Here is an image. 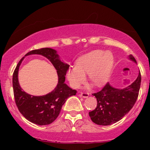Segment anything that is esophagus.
<instances>
[{
	"label": "esophagus",
	"mask_w": 150,
	"mask_h": 150,
	"mask_svg": "<svg viewBox=\"0 0 150 150\" xmlns=\"http://www.w3.org/2000/svg\"><path fill=\"white\" fill-rule=\"evenodd\" d=\"M89 93L88 92H81L80 93V97H83V98H87L89 97Z\"/></svg>",
	"instance_id": "1"
}]
</instances>
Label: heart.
<instances>
[{"label": "heart", "instance_id": "obj_1", "mask_svg": "<svg viewBox=\"0 0 150 150\" xmlns=\"http://www.w3.org/2000/svg\"><path fill=\"white\" fill-rule=\"evenodd\" d=\"M113 57L111 53L101 50L91 51L77 59L76 66L67 71V78L70 85L77 89L86 80V74L96 85H104L108 80L113 68Z\"/></svg>", "mask_w": 150, "mask_h": 150}]
</instances>
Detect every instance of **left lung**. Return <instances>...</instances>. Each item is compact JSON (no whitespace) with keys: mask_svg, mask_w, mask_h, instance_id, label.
Listing matches in <instances>:
<instances>
[{"mask_svg":"<svg viewBox=\"0 0 150 150\" xmlns=\"http://www.w3.org/2000/svg\"><path fill=\"white\" fill-rule=\"evenodd\" d=\"M129 58L136 63L133 56L130 55ZM140 84V73L131 85L125 88H114L108 82L101 90L92 94L97 98V106L89 112L91 120L97 125H109L122 119L135 104Z\"/></svg>","mask_w":150,"mask_h":150,"instance_id":"8db88e82","label":"left lung"}]
</instances>
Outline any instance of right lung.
<instances>
[{
    "mask_svg": "<svg viewBox=\"0 0 150 150\" xmlns=\"http://www.w3.org/2000/svg\"><path fill=\"white\" fill-rule=\"evenodd\" d=\"M42 55L51 61L57 70L58 85L52 92L43 96H33L22 90L18 82V70L23 57L19 61L13 75V92L15 104L18 110L26 119L39 125L51 124L58 116L62 106L68 97L75 95L77 91L71 89L65 83V75L70 65L62 62L57 51L50 48H42L27 53Z\"/></svg>",
    "mask_w": 150,
    "mask_h": 150,
    "instance_id": "right-lung-1",
    "label": "right lung"
}]
</instances>
